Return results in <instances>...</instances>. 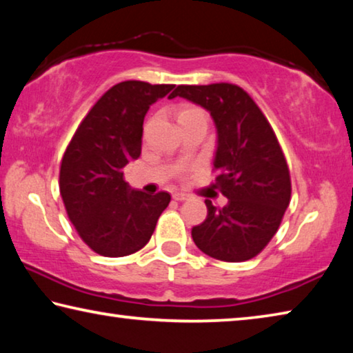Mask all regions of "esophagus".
Segmentation results:
<instances>
[{
    "label": "esophagus",
    "instance_id": "obj_1",
    "mask_svg": "<svg viewBox=\"0 0 353 353\" xmlns=\"http://www.w3.org/2000/svg\"><path fill=\"white\" fill-rule=\"evenodd\" d=\"M191 198L190 194H185V193H174L172 194V199L174 201H179V202H182V201H188Z\"/></svg>",
    "mask_w": 353,
    "mask_h": 353
}]
</instances>
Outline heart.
<instances>
[{"instance_id":"heart-1","label":"heart","mask_w":353,"mask_h":353,"mask_svg":"<svg viewBox=\"0 0 353 353\" xmlns=\"http://www.w3.org/2000/svg\"><path fill=\"white\" fill-rule=\"evenodd\" d=\"M177 119L179 123H190V121H196V119H204L207 121V117H205V112L201 109L198 105H193V104H183L179 107L177 110Z\"/></svg>"}]
</instances>
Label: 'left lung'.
I'll list each match as a JSON object with an SVG mask.
<instances>
[{
  "label": "left lung",
  "instance_id": "obj_1",
  "mask_svg": "<svg viewBox=\"0 0 353 353\" xmlns=\"http://www.w3.org/2000/svg\"><path fill=\"white\" fill-rule=\"evenodd\" d=\"M181 97L210 112L218 129L213 187L227 202L205 199L208 214L191 236L202 252L223 261L259 255L282 223L291 199L285 155L271 124L255 101L235 83L177 85Z\"/></svg>",
  "mask_w": 353,
  "mask_h": 353
}]
</instances>
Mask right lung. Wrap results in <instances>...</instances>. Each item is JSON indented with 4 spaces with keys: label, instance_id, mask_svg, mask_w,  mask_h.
<instances>
[{
    "label": "right lung",
    "instance_id": "obj_1",
    "mask_svg": "<svg viewBox=\"0 0 353 353\" xmlns=\"http://www.w3.org/2000/svg\"><path fill=\"white\" fill-rule=\"evenodd\" d=\"M174 85L124 81L107 90L77 128L63 154L59 187L68 218L88 248L103 256H126L146 246L166 191L129 190L124 168L140 157L149 105Z\"/></svg>",
    "mask_w": 353,
    "mask_h": 353
}]
</instances>
